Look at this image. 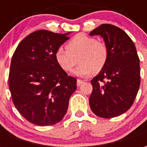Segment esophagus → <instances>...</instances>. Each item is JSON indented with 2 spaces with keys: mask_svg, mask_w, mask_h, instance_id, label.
Segmentation results:
<instances>
[{
  "mask_svg": "<svg viewBox=\"0 0 147 147\" xmlns=\"http://www.w3.org/2000/svg\"><path fill=\"white\" fill-rule=\"evenodd\" d=\"M83 83V80H77V86H80L82 83Z\"/></svg>",
  "mask_w": 147,
  "mask_h": 147,
  "instance_id": "1",
  "label": "esophagus"
}]
</instances>
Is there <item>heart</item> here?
Returning <instances> with one entry per match:
<instances>
[{"instance_id": "b5f03b06", "label": "heart", "mask_w": 147, "mask_h": 147, "mask_svg": "<svg viewBox=\"0 0 147 147\" xmlns=\"http://www.w3.org/2000/svg\"><path fill=\"white\" fill-rule=\"evenodd\" d=\"M66 48L59 47L54 53L55 60L65 71H70L77 64L79 66L73 71L77 76H86L93 72L102 71L107 64L109 49L105 42L94 37L79 34L68 41Z\"/></svg>"}]
</instances>
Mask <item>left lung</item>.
<instances>
[{"label":"left lung","instance_id":"left-lung-1","mask_svg":"<svg viewBox=\"0 0 147 147\" xmlns=\"http://www.w3.org/2000/svg\"><path fill=\"white\" fill-rule=\"evenodd\" d=\"M101 35L109 49L107 64L90 82V109L96 116H120L133 105L140 86V65L136 46L123 30L102 24L90 35Z\"/></svg>","mask_w":147,"mask_h":147}]
</instances>
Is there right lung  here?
<instances>
[{
  "mask_svg": "<svg viewBox=\"0 0 147 147\" xmlns=\"http://www.w3.org/2000/svg\"><path fill=\"white\" fill-rule=\"evenodd\" d=\"M69 38L67 34L37 30L22 40L13 53L8 76L11 99L34 124L60 122L76 90V79L68 76L54 57L56 49Z\"/></svg>",
  "mask_w": 147,
  "mask_h": 147,
  "instance_id": "1",
  "label": "right lung"
}]
</instances>
